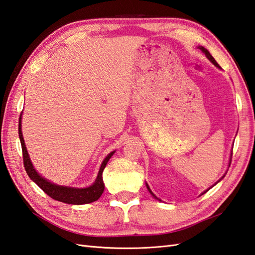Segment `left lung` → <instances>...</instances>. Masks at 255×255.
Here are the masks:
<instances>
[{
	"label": "left lung",
	"instance_id": "obj_1",
	"mask_svg": "<svg viewBox=\"0 0 255 255\" xmlns=\"http://www.w3.org/2000/svg\"><path fill=\"white\" fill-rule=\"evenodd\" d=\"M199 48L201 49V51H202V52H203L204 54H206V56H207V57H208V58H209V59H210L211 61H212V63H213V64H214V65H215L216 67H219V68H221V67H220V65H219V64H217V63H216V61H215V59H214V58L212 57V55H211V54L209 53V51H208V49H207V48H204L203 46H199ZM223 177H224V176H223ZM223 177H222V178H223ZM222 178H221V179H222ZM146 185H147V184H146ZM147 188H148L149 192H150V194H151V195H152V196H153L154 198H156V196H154V195L152 194V191L150 190V188H149V186H148V185H147ZM208 190H209V189H208ZM204 192H206V191H204ZM204 192H203V194H204Z\"/></svg>",
	"mask_w": 255,
	"mask_h": 255
}]
</instances>
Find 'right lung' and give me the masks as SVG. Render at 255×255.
<instances>
[{
    "label": "right lung",
    "mask_w": 255,
    "mask_h": 255,
    "mask_svg": "<svg viewBox=\"0 0 255 255\" xmlns=\"http://www.w3.org/2000/svg\"><path fill=\"white\" fill-rule=\"evenodd\" d=\"M18 134H19V139L21 142V149H22V159H23V165L24 170H26L28 176L32 179V181L39 186V187L45 192L47 196L53 198L54 200H57L64 203L69 204H85L91 203L93 201L98 200V198L102 196L105 189V185L103 182V171L106 166L109 159L113 156L114 152H110L108 156L105 158L103 163L99 169L98 175L95 183L90 187L86 188H72V187H65V186H58L52 184L51 182L46 181L45 178L40 176L34 167L31 163L30 158L28 156V151L24 145L22 133H21V116L19 117V126H18Z\"/></svg>",
    "instance_id": "add662e5"
}]
</instances>
